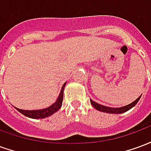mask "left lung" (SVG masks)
Returning a JSON list of instances; mask_svg holds the SVG:
<instances>
[{
    "label": "left lung",
    "mask_w": 151,
    "mask_h": 151,
    "mask_svg": "<svg viewBox=\"0 0 151 151\" xmlns=\"http://www.w3.org/2000/svg\"><path fill=\"white\" fill-rule=\"evenodd\" d=\"M141 96L137 99L135 101H133V103H131L130 104H128L126 106H124V107H121V108H110V107H106V106H104V105L99 104L96 102L93 101L92 99H90L91 100V104H92V106L98 111H103V112H107V113H111V114H120V113H124L125 111H129V109H131L132 108H133L135 105L137 104V102L139 101Z\"/></svg>",
    "instance_id": "left-lung-1"
}]
</instances>
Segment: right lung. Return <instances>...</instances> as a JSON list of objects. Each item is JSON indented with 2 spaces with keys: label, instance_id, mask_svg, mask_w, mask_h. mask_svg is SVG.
I'll use <instances>...</instances> for the list:
<instances>
[{
  "label": "right lung",
  "instance_id": "add662e5",
  "mask_svg": "<svg viewBox=\"0 0 151 151\" xmlns=\"http://www.w3.org/2000/svg\"><path fill=\"white\" fill-rule=\"evenodd\" d=\"M66 85V82H65V84L63 85L60 93L58 98L56 99V101L52 105H51L50 107L44 109H40V110H31V111H28V110H22L19 108H15L18 110L19 112H21L22 114H23L24 116L32 119H43L45 117L50 116H52V114L59 110L61 105H62V101H63V95H64V89Z\"/></svg>",
  "mask_w": 151,
  "mask_h": 151
}]
</instances>
